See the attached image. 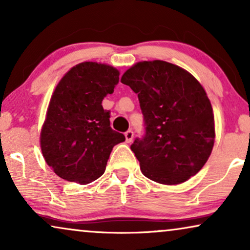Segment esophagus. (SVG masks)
Wrapping results in <instances>:
<instances>
[{
    "label": "esophagus",
    "mask_w": 250,
    "mask_h": 250,
    "mask_svg": "<svg viewBox=\"0 0 250 250\" xmlns=\"http://www.w3.org/2000/svg\"><path fill=\"white\" fill-rule=\"evenodd\" d=\"M133 136H134V133H133L132 129H128V131L125 132V138H126V142L131 143L133 140Z\"/></svg>",
    "instance_id": "1"
}]
</instances>
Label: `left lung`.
Wrapping results in <instances>:
<instances>
[{
  "label": "left lung",
  "instance_id": "8db88e82",
  "mask_svg": "<svg viewBox=\"0 0 250 250\" xmlns=\"http://www.w3.org/2000/svg\"><path fill=\"white\" fill-rule=\"evenodd\" d=\"M122 83L138 94L145 134L131 150L143 175L179 184L196 175L214 146V115L204 87L192 75L162 60L129 68Z\"/></svg>",
  "mask_w": 250,
  "mask_h": 250
}]
</instances>
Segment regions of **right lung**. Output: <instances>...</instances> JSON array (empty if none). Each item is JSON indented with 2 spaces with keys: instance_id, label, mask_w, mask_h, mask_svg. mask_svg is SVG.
Here are the masks:
<instances>
[{
  "instance_id": "obj_1",
  "label": "right lung",
  "mask_w": 250,
  "mask_h": 250,
  "mask_svg": "<svg viewBox=\"0 0 250 250\" xmlns=\"http://www.w3.org/2000/svg\"><path fill=\"white\" fill-rule=\"evenodd\" d=\"M119 71L108 64L82 62L61 78L41 132L46 164L61 179L87 184L104 173L112 148L125 141L110 126L102 100L114 92Z\"/></svg>"
}]
</instances>
